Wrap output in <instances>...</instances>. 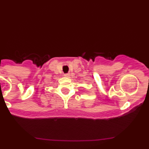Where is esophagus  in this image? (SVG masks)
<instances>
[{
    "mask_svg": "<svg viewBox=\"0 0 149 149\" xmlns=\"http://www.w3.org/2000/svg\"><path fill=\"white\" fill-rule=\"evenodd\" d=\"M64 76H66V77H70V73H65L64 74Z\"/></svg>",
    "mask_w": 149,
    "mask_h": 149,
    "instance_id": "esophagus-1",
    "label": "esophagus"
}]
</instances>
